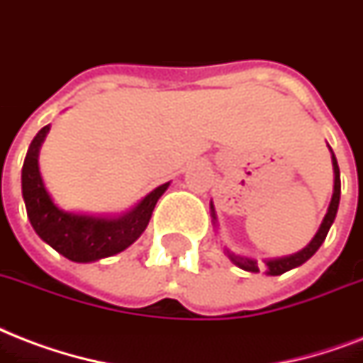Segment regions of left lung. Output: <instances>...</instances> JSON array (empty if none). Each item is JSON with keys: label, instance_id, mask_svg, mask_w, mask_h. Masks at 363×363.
Returning a JSON list of instances; mask_svg holds the SVG:
<instances>
[{"label": "left lung", "instance_id": "left-lung-1", "mask_svg": "<svg viewBox=\"0 0 363 363\" xmlns=\"http://www.w3.org/2000/svg\"><path fill=\"white\" fill-rule=\"evenodd\" d=\"M333 159V172H335V185H333V196H331L330 208H328V213H325L324 221H322V225H320L318 233H316V237L311 240L307 248L301 250V252H297V254L289 255V257H282V259H272L267 261V272L272 274V277H278V274H282V272L289 271V269H296V267L303 265L305 261L311 259L314 254H316V250L322 246V242L328 237V231H330L331 223L335 220L337 216V208H339V199H341V178H339V164H337L335 155L331 157ZM212 216L216 218V213H213V206H212ZM231 261L237 267L244 269V271L250 272H259V265H257V261L248 259V257H240V255H235L231 252H227Z\"/></svg>", "mask_w": 363, "mask_h": 363}]
</instances>
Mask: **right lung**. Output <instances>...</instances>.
<instances>
[{
  "label": "right lung",
  "mask_w": 363,
  "mask_h": 363,
  "mask_svg": "<svg viewBox=\"0 0 363 363\" xmlns=\"http://www.w3.org/2000/svg\"><path fill=\"white\" fill-rule=\"evenodd\" d=\"M49 126H43L30 143L22 167V196L26 202L30 223L41 240L58 254L77 263L96 261L119 254L136 240L150 223L159 196L168 184L157 187L132 212L119 220H98L91 216L67 213L50 201L39 174L38 155Z\"/></svg>",
  "instance_id": "right-lung-1"
}]
</instances>
